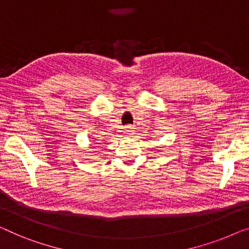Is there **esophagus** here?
Wrapping results in <instances>:
<instances>
[{"label":"esophagus","mask_w":249,"mask_h":249,"mask_svg":"<svg viewBox=\"0 0 249 249\" xmlns=\"http://www.w3.org/2000/svg\"><path fill=\"white\" fill-rule=\"evenodd\" d=\"M124 132L127 133V135H130V133L132 132V127H130V125H127V127H124Z\"/></svg>","instance_id":"obj_1"}]
</instances>
